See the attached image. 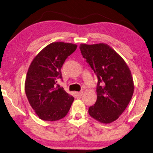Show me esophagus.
I'll list each match as a JSON object with an SVG mask.
<instances>
[{
    "label": "esophagus",
    "mask_w": 153,
    "mask_h": 153,
    "mask_svg": "<svg viewBox=\"0 0 153 153\" xmlns=\"http://www.w3.org/2000/svg\"><path fill=\"white\" fill-rule=\"evenodd\" d=\"M76 96L77 97H81L82 96V95L83 94V92L82 91H80V92H76Z\"/></svg>",
    "instance_id": "1"
}]
</instances>
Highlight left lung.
<instances>
[{
    "label": "left lung",
    "instance_id": "obj_1",
    "mask_svg": "<svg viewBox=\"0 0 153 153\" xmlns=\"http://www.w3.org/2000/svg\"><path fill=\"white\" fill-rule=\"evenodd\" d=\"M79 48L98 79L97 100L89 108V114L102 123H111L119 119L133 96L131 71L121 56L108 45L82 43Z\"/></svg>",
    "mask_w": 153,
    "mask_h": 153
}]
</instances>
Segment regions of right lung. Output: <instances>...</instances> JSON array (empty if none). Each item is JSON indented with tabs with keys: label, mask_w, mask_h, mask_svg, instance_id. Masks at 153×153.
<instances>
[{
	"label": "right lung",
	"mask_w": 153,
	"mask_h": 153,
	"mask_svg": "<svg viewBox=\"0 0 153 153\" xmlns=\"http://www.w3.org/2000/svg\"><path fill=\"white\" fill-rule=\"evenodd\" d=\"M77 45L53 42L34 57L25 80V92L35 113L43 121H56L66 116L74 101L63 87H57L62 79L61 68Z\"/></svg>",
	"instance_id": "add662e5"
}]
</instances>
